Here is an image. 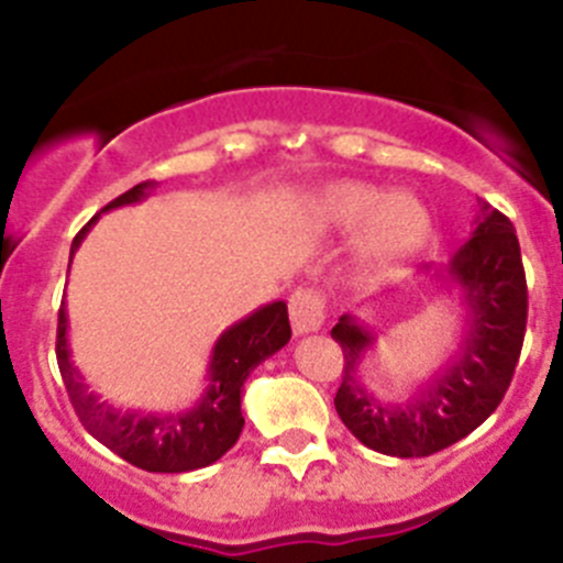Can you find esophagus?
I'll list each match as a JSON object with an SVG mask.
<instances>
[{
	"label": "esophagus",
	"instance_id": "34e87169",
	"mask_svg": "<svg viewBox=\"0 0 563 563\" xmlns=\"http://www.w3.org/2000/svg\"><path fill=\"white\" fill-rule=\"evenodd\" d=\"M324 296L312 287H301L290 296V321L296 335H307V332H318L324 327Z\"/></svg>",
	"mask_w": 563,
	"mask_h": 563
}]
</instances>
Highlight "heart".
Instances as JSON below:
<instances>
[{"label": "heart", "mask_w": 563, "mask_h": 563, "mask_svg": "<svg viewBox=\"0 0 563 563\" xmlns=\"http://www.w3.org/2000/svg\"><path fill=\"white\" fill-rule=\"evenodd\" d=\"M321 220L341 231L363 228V256L389 265L409 258L429 239V211L411 194H386L366 183H341L318 202Z\"/></svg>", "instance_id": "obj_1"}]
</instances>
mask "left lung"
<instances>
[{"mask_svg":"<svg viewBox=\"0 0 563 563\" xmlns=\"http://www.w3.org/2000/svg\"><path fill=\"white\" fill-rule=\"evenodd\" d=\"M437 276L462 290L465 332L454 357L409 400L386 402L361 383L357 366L375 346L369 327L355 316H341L332 327L343 350L335 411L377 454L409 460L449 449L494 415L514 380L527 327V282L514 222L479 200L476 231Z\"/></svg>","mask_w":563,"mask_h":563,"instance_id":"8db88e82","label":"left lung"}]
</instances>
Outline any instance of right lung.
<instances>
[{"mask_svg":"<svg viewBox=\"0 0 563 563\" xmlns=\"http://www.w3.org/2000/svg\"><path fill=\"white\" fill-rule=\"evenodd\" d=\"M154 186L157 183L146 180L129 188L103 211L146 200ZM101 213H96L73 239L69 258L76 256L78 245ZM287 341H290V318H287L285 301H273V305L253 310L247 318L228 327L213 343L211 363H208V386L200 400L188 411H174V415L121 411L114 409L112 402L101 400L96 391H89L84 375L73 363V352H69L64 305L58 310L56 357L78 420L101 445L114 451L121 460L132 462L134 467H143L152 474H186V471L211 465L236 445L242 426H245L242 391H245L247 375L258 363L276 355Z\"/></svg>","mask_w":563,"mask_h":563,"instance_id":"right-lung-1","label":"right lung"}]
</instances>
